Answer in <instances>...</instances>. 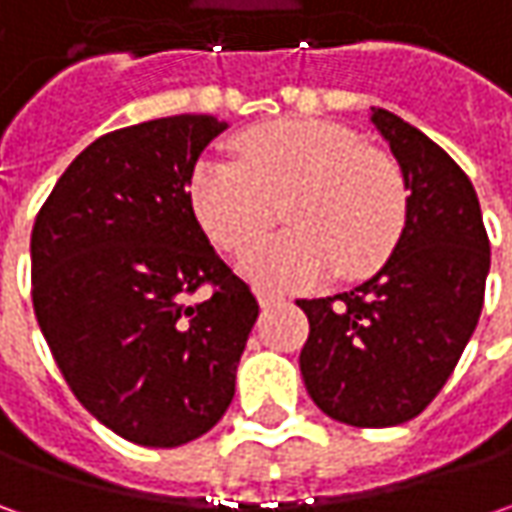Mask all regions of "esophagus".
Segmentation results:
<instances>
[{
  "instance_id": "34e87169",
  "label": "esophagus",
  "mask_w": 512,
  "mask_h": 512,
  "mask_svg": "<svg viewBox=\"0 0 512 512\" xmlns=\"http://www.w3.org/2000/svg\"><path fill=\"white\" fill-rule=\"evenodd\" d=\"M256 296H259V305L262 307H273L282 302V296H276V293H267V290H259Z\"/></svg>"
}]
</instances>
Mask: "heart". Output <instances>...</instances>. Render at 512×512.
<instances>
[{
  "label": "heart",
  "mask_w": 512,
  "mask_h": 512,
  "mask_svg": "<svg viewBox=\"0 0 512 512\" xmlns=\"http://www.w3.org/2000/svg\"><path fill=\"white\" fill-rule=\"evenodd\" d=\"M236 162H199L187 199L213 245L242 253L279 222L293 230L239 262L250 282L296 290L339 267L362 276L402 236L407 190L396 162L353 130L322 119H279L236 139Z\"/></svg>",
  "instance_id": "b5f03b06"
}]
</instances>
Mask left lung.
I'll list each match as a JSON object with an SVG mask.
<instances>
[{"label":"left lung","mask_w":512,"mask_h":512,"mask_svg":"<svg viewBox=\"0 0 512 512\" xmlns=\"http://www.w3.org/2000/svg\"><path fill=\"white\" fill-rule=\"evenodd\" d=\"M407 196L399 242L384 267L327 299H299L307 336L299 367L310 399L353 427L416 419L439 396L479 325L490 242L464 170L422 130L373 108Z\"/></svg>","instance_id":"8db88e82"}]
</instances>
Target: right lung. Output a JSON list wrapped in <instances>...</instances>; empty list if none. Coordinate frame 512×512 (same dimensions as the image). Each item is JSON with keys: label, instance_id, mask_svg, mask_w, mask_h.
I'll list each match as a JSON object with an SVG mask.
<instances>
[{"label": "right lung", "instance_id": "1", "mask_svg": "<svg viewBox=\"0 0 512 512\" xmlns=\"http://www.w3.org/2000/svg\"><path fill=\"white\" fill-rule=\"evenodd\" d=\"M205 113L99 136L59 176L30 233L33 310L73 396L142 447L205 436L236 393L259 316L187 199ZM210 286L205 303L184 299Z\"/></svg>", "mask_w": 512, "mask_h": 512}]
</instances>
